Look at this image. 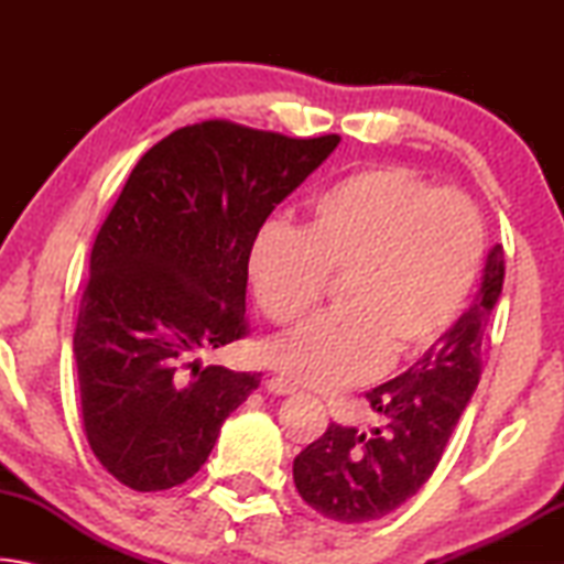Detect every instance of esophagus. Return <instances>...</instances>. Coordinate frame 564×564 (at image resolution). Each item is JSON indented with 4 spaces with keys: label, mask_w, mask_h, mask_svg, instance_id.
<instances>
[{
    "label": "esophagus",
    "mask_w": 564,
    "mask_h": 564,
    "mask_svg": "<svg viewBox=\"0 0 564 564\" xmlns=\"http://www.w3.org/2000/svg\"><path fill=\"white\" fill-rule=\"evenodd\" d=\"M265 390H269V393H273V395H293L295 393V388L289 383V380H283V378H269V380H265Z\"/></svg>",
    "instance_id": "1"
}]
</instances>
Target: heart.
<instances>
[{
  "instance_id": "obj_1",
  "label": "heart",
  "mask_w": 564,
  "mask_h": 564,
  "mask_svg": "<svg viewBox=\"0 0 564 564\" xmlns=\"http://www.w3.org/2000/svg\"><path fill=\"white\" fill-rule=\"evenodd\" d=\"M480 261L482 221L460 191L405 166L356 171L313 202L303 231L271 221L253 236L248 283L275 326L338 279V311L271 340L265 360L293 383L338 390L423 358L463 313Z\"/></svg>"
}]
</instances>
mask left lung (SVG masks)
Listing matches in <instances>:
<instances>
[{"mask_svg":"<svg viewBox=\"0 0 564 564\" xmlns=\"http://www.w3.org/2000/svg\"><path fill=\"white\" fill-rule=\"evenodd\" d=\"M505 251L488 253L475 301L413 368L368 390L380 427L330 423L293 460V480L313 510L338 522H370L423 488L482 373V336L502 293Z\"/></svg>","mask_w":564,"mask_h":564,"instance_id":"left-lung-1","label":"left lung"}]
</instances>
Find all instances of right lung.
<instances>
[{
  "mask_svg": "<svg viewBox=\"0 0 564 564\" xmlns=\"http://www.w3.org/2000/svg\"><path fill=\"white\" fill-rule=\"evenodd\" d=\"M212 119L151 147L101 224L74 330L84 435L139 492L169 490L212 455L261 373L198 366L248 333L253 236L338 147Z\"/></svg>",
  "mask_w": 564,
  "mask_h": 564,
  "instance_id": "1",
  "label": "right lung"
}]
</instances>
